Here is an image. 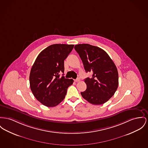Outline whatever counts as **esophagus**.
Here are the masks:
<instances>
[{
  "mask_svg": "<svg viewBox=\"0 0 148 148\" xmlns=\"http://www.w3.org/2000/svg\"><path fill=\"white\" fill-rule=\"evenodd\" d=\"M79 81H80V79H79V78H77V79H75V82H79Z\"/></svg>",
  "mask_w": 148,
  "mask_h": 148,
  "instance_id": "esophagus-1",
  "label": "esophagus"
}]
</instances>
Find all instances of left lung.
I'll return each mask as SVG.
<instances>
[{"label": "left lung", "instance_id": "8db88e82", "mask_svg": "<svg viewBox=\"0 0 148 148\" xmlns=\"http://www.w3.org/2000/svg\"><path fill=\"white\" fill-rule=\"evenodd\" d=\"M75 49L82 61L86 72H92L85 79L87 89L82 97L90 103H105L115 93L118 86V71L113 60L104 50L88 44H78Z\"/></svg>", "mask_w": 148, "mask_h": 148}]
</instances>
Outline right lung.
Returning <instances> with one entry per match:
<instances>
[{"label": "right lung", "mask_w": 148, "mask_h": 148, "mask_svg": "<svg viewBox=\"0 0 148 148\" xmlns=\"http://www.w3.org/2000/svg\"><path fill=\"white\" fill-rule=\"evenodd\" d=\"M74 45L53 44L40 53L30 74V88L36 99L43 105L53 107L65 98L73 80L60 77L64 73V60Z\"/></svg>", "instance_id": "1"}]
</instances>
